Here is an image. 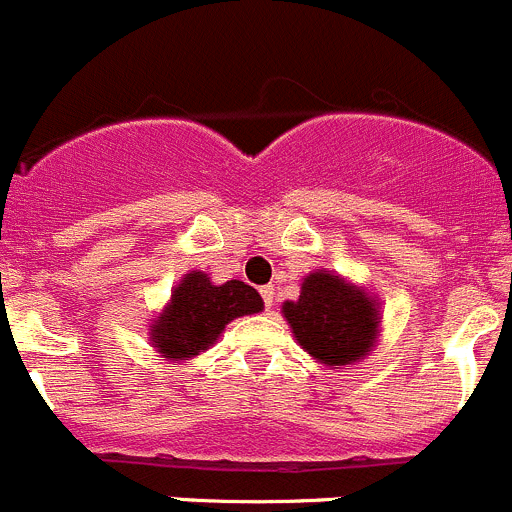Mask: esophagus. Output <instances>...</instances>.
Wrapping results in <instances>:
<instances>
[{"label":"esophagus","instance_id":"esophagus-1","mask_svg":"<svg viewBox=\"0 0 512 512\" xmlns=\"http://www.w3.org/2000/svg\"><path fill=\"white\" fill-rule=\"evenodd\" d=\"M261 296H263V303H266V308H273V303H276V288L263 286Z\"/></svg>","mask_w":512,"mask_h":512}]
</instances>
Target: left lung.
<instances>
[{
	"instance_id": "obj_1",
	"label": "left lung",
	"mask_w": 512,
	"mask_h": 512,
	"mask_svg": "<svg viewBox=\"0 0 512 512\" xmlns=\"http://www.w3.org/2000/svg\"><path fill=\"white\" fill-rule=\"evenodd\" d=\"M298 346L326 368L356 366L381 338V303L341 273L316 268L281 306Z\"/></svg>"
}]
</instances>
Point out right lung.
<instances>
[{
	"label": "right lung",
	"mask_w": 512,
	"mask_h": 512,
	"mask_svg": "<svg viewBox=\"0 0 512 512\" xmlns=\"http://www.w3.org/2000/svg\"><path fill=\"white\" fill-rule=\"evenodd\" d=\"M261 311V296L249 283L234 278L216 286L209 273L189 271L151 321L149 341L164 361L176 366L209 351L234 318Z\"/></svg>",
	"instance_id": "1"
}]
</instances>
